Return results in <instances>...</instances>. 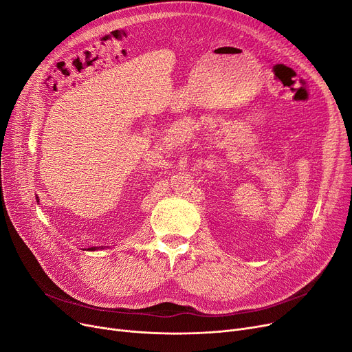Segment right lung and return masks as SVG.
I'll list each match as a JSON object with an SVG mask.
<instances>
[{
  "label": "right lung",
  "mask_w": 352,
  "mask_h": 352,
  "mask_svg": "<svg viewBox=\"0 0 352 352\" xmlns=\"http://www.w3.org/2000/svg\"><path fill=\"white\" fill-rule=\"evenodd\" d=\"M36 199H38V197H36ZM97 250H102V247H91L87 251H97Z\"/></svg>",
  "instance_id": "1"
}]
</instances>
